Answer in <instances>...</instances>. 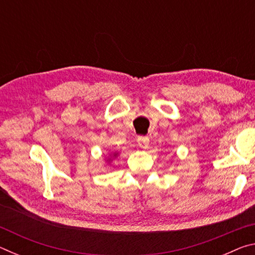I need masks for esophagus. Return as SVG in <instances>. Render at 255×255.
<instances>
[{
    "label": "esophagus",
    "instance_id": "1",
    "mask_svg": "<svg viewBox=\"0 0 255 255\" xmlns=\"http://www.w3.org/2000/svg\"><path fill=\"white\" fill-rule=\"evenodd\" d=\"M137 143L138 145L140 146L141 148L146 149L148 147V144H149V138L147 136H139L137 138Z\"/></svg>",
    "mask_w": 255,
    "mask_h": 255
}]
</instances>
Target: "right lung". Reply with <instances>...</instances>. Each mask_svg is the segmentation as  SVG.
Masks as SVG:
<instances>
[{
  "instance_id": "add662e5",
  "label": "right lung",
  "mask_w": 255,
  "mask_h": 255,
  "mask_svg": "<svg viewBox=\"0 0 255 255\" xmlns=\"http://www.w3.org/2000/svg\"><path fill=\"white\" fill-rule=\"evenodd\" d=\"M116 155H117V154H115V156H116Z\"/></svg>"
}]
</instances>
